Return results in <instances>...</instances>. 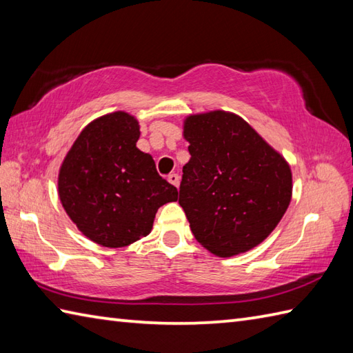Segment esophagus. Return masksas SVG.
<instances>
[{
	"label": "esophagus",
	"mask_w": 353,
	"mask_h": 353,
	"mask_svg": "<svg viewBox=\"0 0 353 353\" xmlns=\"http://www.w3.org/2000/svg\"><path fill=\"white\" fill-rule=\"evenodd\" d=\"M168 182H170L171 185H174L176 188H179V183H181V176L176 174V172H174V174H170V176H168Z\"/></svg>",
	"instance_id": "obj_1"
}]
</instances>
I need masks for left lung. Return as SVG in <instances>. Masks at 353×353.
<instances>
[{
    "instance_id": "left-lung-1",
    "label": "left lung",
    "mask_w": 353,
    "mask_h": 353,
    "mask_svg": "<svg viewBox=\"0 0 353 353\" xmlns=\"http://www.w3.org/2000/svg\"><path fill=\"white\" fill-rule=\"evenodd\" d=\"M183 137L191 159L179 205L197 241L221 258L264 241L291 200L287 161L243 118L224 110L188 117Z\"/></svg>"
}]
</instances>
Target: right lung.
Returning a JSON list of instances; mask_svg holds the SVG:
<instances>
[{
  "label": "right lung",
  "instance_id": "obj_1",
  "mask_svg": "<svg viewBox=\"0 0 353 353\" xmlns=\"http://www.w3.org/2000/svg\"><path fill=\"white\" fill-rule=\"evenodd\" d=\"M137 118L114 112L89 123L59 171V197L70 219L91 241L124 247L153 228L162 205L177 200L176 186L137 147Z\"/></svg>",
  "mask_w": 353,
  "mask_h": 353
}]
</instances>
